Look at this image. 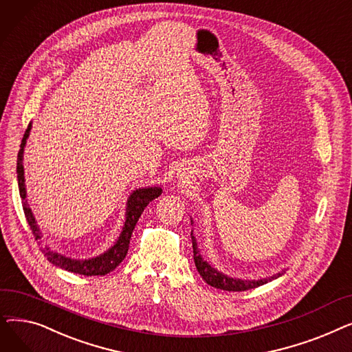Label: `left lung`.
<instances>
[{
    "mask_svg": "<svg viewBox=\"0 0 352 352\" xmlns=\"http://www.w3.org/2000/svg\"><path fill=\"white\" fill-rule=\"evenodd\" d=\"M191 224H194V221L191 219ZM191 239H192V250H194V263L195 267L199 272V275L202 276L208 285L214 287V288H219L224 291H247L251 288H256L260 285H264L272 280H276L278 276H281L285 272V268L280 272H276L271 276H267V278H260V280H243V278H234V276H230L224 272L218 271L217 268H214L211 264H208L204 258L201 255V251L198 250V244L197 239L194 236V230L191 231Z\"/></svg>",
    "mask_w": 352,
    "mask_h": 352,
    "instance_id": "8db88e82",
    "label": "left lung"
}]
</instances>
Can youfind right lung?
<instances>
[{"instance_id": "add662e5", "label": "right lung", "mask_w": 352, "mask_h": 352, "mask_svg": "<svg viewBox=\"0 0 352 352\" xmlns=\"http://www.w3.org/2000/svg\"><path fill=\"white\" fill-rule=\"evenodd\" d=\"M31 122L28 128L25 129V134L21 141V148L18 151V158H16V178H18V190H20V197L23 198V208L25 218L28 221V226L34 234V238L36 241L43 243V232L36 224V219L30 208V204L27 201V188H25V177H24V148L27 144V140L30 137L31 131ZM162 192L161 187H142L134 190L131 194H129L126 199V206H125V223L122 226V230L120 232V236L114 245H111L107 251L102 254L88 258V260H76V258L67 256L61 252H57L51 250L48 245L43 248L44 255L47 256V260L54 264L55 267L81 274V275H105L116 270L125 258L129 247V239H131L133 231L135 228L137 221L140 219L142 211L145 207L150 204V202L155 198H158Z\"/></svg>"}]
</instances>
